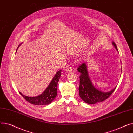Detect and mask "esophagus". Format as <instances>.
Segmentation results:
<instances>
[{
    "mask_svg": "<svg viewBox=\"0 0 133 133\" xmlns=\"http://www.w3.org/2000/svg\"><path fill=\"white\" fill-rule=\"evenodd\" d=\"M66 71L69 72H72L73 71V69L72 67H68V68H66Z\"/></svg>",
    "mask_w": 133,
    "mask_h": 133,
    "instance_id": "34e87169",
    "label": "esophagus"
}]
</instances>
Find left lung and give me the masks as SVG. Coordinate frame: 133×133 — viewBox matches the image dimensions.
<instances>
[{
    "instance_id": "obj_1",
    "label": "left lung",
    "mask_w": 133,
    "mask_h": 133,
    "mask_svg": "<svg viewBox=\"0 0 133 133\" xmlns=\"http://www.w3.org/2000/svg\"><path fill=\"white\" fill-rule=\"evenodd\" d=\"M112 44L118 51L114 42L113 41ZM78 71L80 73L79 95L81 99L88 104H95L106 100L114 92L116 87L107 92L101 91L96 88L90 79L86 62L82 63L78 68Z\"/></svg>"
}]
</instances>
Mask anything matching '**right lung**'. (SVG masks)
Masks as SVG:
<instances>
[{
	"mask_svg": "<svg viewBox=\"0 0 133 133\" xmlns=\"http://www.w3.org/2000/svg\"><path fill=\"white\" fill-rule=\"evenodd\" d=\"M20 44L18 47L20 46ZM61 73V70L58 71L54 76L53 79L45 91L38 96L30 97L25 96L20 92H19V93L23 96V97L27 101L33 104H35V105H47V104H50L57 95L58 83L60 78Z\"/></svg>",
	"mask_w": 133,
	"mask_h": 133,
	"instance_id": "obj_1",
	"label": "right lung"
}]
</instances>
